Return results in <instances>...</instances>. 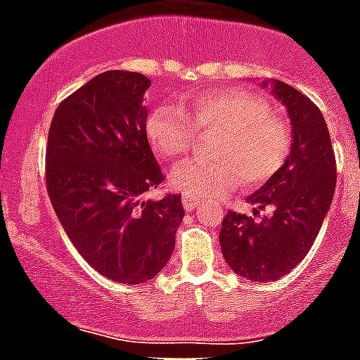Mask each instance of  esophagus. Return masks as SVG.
Instances as JSON below:
<instances>
[{
	"label": "esophagus",
	"mask_w": 360,
	"mask_h": 360,
	"mask_svg": "<svg viewBox=\"0 0 360 360\" xmlns=\"http://www.w3.org/2000/svg\"><path fill=\"white\" fill-rule=\"evenodd\" d=\"M198 205H199L198 198H194V195H188V194L183 195V207H185V210H188L190 212V210H194Z\"/></svg>",
	"instance_id": "1"
}]
</instances>
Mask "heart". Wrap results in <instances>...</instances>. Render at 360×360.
<instances>
[{
    "mask_svg": "<svg viewBox=\"0 0 360 360\" xmlns=\"http://www.w3.org/2000/svg\"><path fill=\"white\" fill-rule=\"evenodd\" d=\"M153 152L162 159L185 155L199 131H221L214 161L188 159L175 165L170 183L194 198H221L243 179L258 188L282 170L291 152V129L274 115L265 96L249 89H205L195 93L185 110L155 105L144 122Z\"/></svg>",
    "mask_w": 360,
    "mask_h": 360,
    "instance_id": "heart-1",
    "label": "heart"
}]
</instances>
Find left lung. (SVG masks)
Here are the masks:
<instances>
[{"label": "left lung", "instance_id": "left-lung-1", "mask_svg": "<svg viewBox=\"0 0 360 360\" xmlns=\"http://www.w3.org/2000/svg\"><path fill=\"white\" fill-rule=\"evenodd\" d=\"M271 87L291 119V153L282 170L247 201L256 207L255 214L271 207L273 216L255 221L231 210L219 232L229 267L252 282H273L300 264L322 226L337 183L331 137L319 108L289 84L273 80Z\"/></svg>", "mask_w": 360, "mask_h": 360}]
</instances>
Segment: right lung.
Masks as SVG:
<instances>
[{"instance_id": "obj_1", "label": "right lung", "mask_w": 360, "mask_h": 360, "mask_svg": "<svg viewBox=\"0 0 360 360\" xmlns=\"http://www.w3.org/2000/svg\"><path fill=\"white\" fill-rule=\"evenodd\" d=\"M150 86L141 72L96 75L56 108L45 153L47 192L75 249L131 285L161 273L185 217L181 195L143 199L165 179L144 129Z\"/></svg>"}]
</instances>
